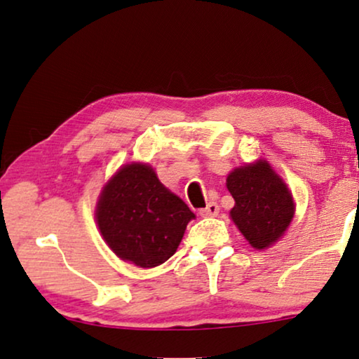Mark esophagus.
<instances>
[{
  "label": "esophagus",
  "instance_id": "34e87169",
  "mask_svg": "<svg viewBox=\"0 0 359 359\" xmlns=\"http://www.w3.org/2000/svg\"><path fill=\"white\" fill-rule=\"evenodd\" d=\"M218 212H219V207H218V203H215V202H210V203L207 205V207L200 210L198 213L202 215V217H217Z\"/></svg>",
  "mask_w": 359,
  "mask_h": 359
}]
</instances>
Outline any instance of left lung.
I'll use <instances>...</instances> for the list:
<instances>
[{"mask_svg":"<svg viewBox=\"0 0 359 359\" xmlns=\"http://www.w3.org/2000/svg\"><path fill=\"white\" fill-rule=\"evenodd\" d=\"M226 187L235 198L229 212L238 229L255 250L274 245L294 218L295 205L287 185L267 161L236 167L226 177Z\"/></svg>","mask_w":359,"mask_h":359,"instance_id":"8db88e82","label":"left lung"}]
</instances>
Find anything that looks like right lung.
I'll return each instance as SVG.
<instances>
[{"label": "right lung", "mask_w": 359, "mask_h": 359, "mask_svg": "<svg viewBox=\"0 0 359 359\" xmlns=\"http://www.w3.org/2000/svg\"><path fill=\"white\" fill-rule=\"evenodd\" d=\"M95 217L114 255L140 267H156L177 251L195 215L161 184L149 164L133 162L119 167L104 185Z\"/></svg>", "instance_id": "1"}]
</instances>
